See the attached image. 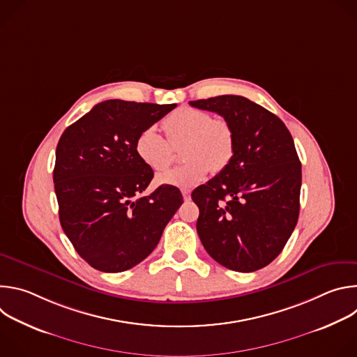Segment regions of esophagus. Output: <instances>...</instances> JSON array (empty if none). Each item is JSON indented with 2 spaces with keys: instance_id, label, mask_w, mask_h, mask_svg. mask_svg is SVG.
I'll return each instance as SVG.
<instances>
[{
  "instance_id": "esophagus-1",
  "label": "esophagus",
  "mask_w": 357,
  "mask_h": 357,
  "mask_svg": "<svg viewBox=\"0 0 357 357\" xmlns=\"http://www.w3.org/2000/svg\"><path fill=\"white\" fill-rule=\"evenodd\" d=\"M182 196H183V200H185V202L190 200V190H188V189H183V190H182Z\"/></svg>"
}]
</instances>
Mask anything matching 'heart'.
Listing matches in <instances>:
<instances>
[{
	"instance_id": "1",
	"label": "heart",
	"mask_w": 357,
	"mask_h": 357,
	"mask_svg": "<svg viewBox=\"0 0 357 357\" xmlns=\"http://www.w3.org/2000/svg\"><path fill=\"white\" fill-rule=\"evenodd\" d=\"M162 137L155 128H145L135 141L139 160L152 171L164 172L175 158V150L186 160L181 167L161 175L158 183L190 188L206 178L209 171H223L234 155V132L223 119H212L208 112L181 107L164 121Z\"/></svg>"
}]
</instances>
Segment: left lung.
<instances>
[{
	"label": "left lung",
	"mask_w": 357,
	"mask_h": 357,
	"mask_svg": "<svg viewBox=\"0 0 357 357\" xmlns=\"http://www.w3.org/2000/svg\"><path fill=\"white\" fill-rule=\"evenodd\" d=\"M189 105L220 114L234 132L230 164L192 192L199 238L223 267L257 271L282 251L298 222L302 172L294 139L275 114L245 97Z\"/></svg>",
	"instance_id": "obj_1"
}]
</instances>
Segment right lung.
Returning a JSON list of instances; mask_svg holds the SVG:
<instances>
[{
    "label": "right lung",
    "instance_id": "add662e5",
    "mask_svg": "<svg viewBox=\"0 0 357 357\" xmlns=\"http://www.w3.org/2000/svg\"><path fill=\"white\" fill-rule=\"evenodd\" d=\"M176 105L106 100L69 126L56 146L55 193L62 229L79 256L103 273L132 268L157 247L183 197L137 155L139 132Z\"/></svg>",
    "mask_w": 357,
    "mask_h": 357
}]
</instances>
